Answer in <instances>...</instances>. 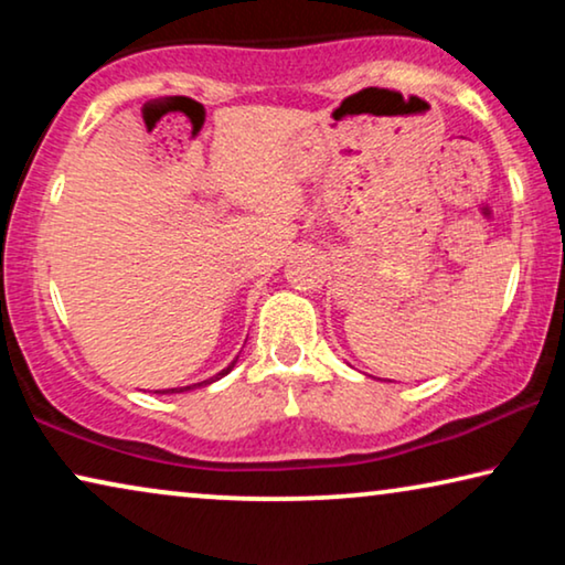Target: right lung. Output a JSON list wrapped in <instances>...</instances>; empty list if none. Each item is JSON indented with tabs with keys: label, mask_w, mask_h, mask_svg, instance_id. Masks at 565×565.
I'll return each instance as SVG.
<instances>
[{
	"label": "right lung",
	"mask_w": 565,
	"mask_h": 565,
	"mask_svg": "<svg viewBox=\"0 0 565 565\" xmlns=\"http://www.w3.org/2000/svg\"><path fill=\"white\" fill-rule=\"evenodd\" d=\"M236 360H238V354L234 358V362H231L228 367H223L221 373H215L213 377H207V381H200V383H192V385H182V388H167V391H157V393H188V391H195V388H205V385H211V383H215V381H221L223 375H228L231 370H234V365H236Z\"/></svg>",
	"instance_id": "1"
}]
</instances>
